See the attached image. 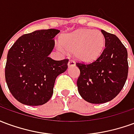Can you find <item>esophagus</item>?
Instances as JSON below:
<instances>
[{
	"label": "esophagus",
	"mask_w": 134,
	"mask_h": 134,
	"mask_svg": "<svg viewBox=\"0 0 134 134\" xmlns=\"http://www.w3.org/2000/svg\"><path fill=\"white\" fill-rule=\"evenodd\" d=\"M75 65V61H73V60H70L69 62H68V67H74Z\"/></svg>",
	"instance_id": "34e87169"
}]
</instances>
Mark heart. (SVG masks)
Listing matches in <instances>:
<instances>
[{"label": "heart", "instance_id": "b5f03b06", "mask_svg": "<svg viewBox=\"0 0 134 134\" xmlns=\"http://www.w3.org/2000/svg\"><path fill=\"white\" fill-rule=\"evenodd\" d=\"M105 37L99 30L83 29L61 36L60 43L57 44L59 50L65 53L73 52L77 60L93 62L101 55L105 47Z\"/></svg>", "mask_w": 134, "mask_h": 134}]
</instances>
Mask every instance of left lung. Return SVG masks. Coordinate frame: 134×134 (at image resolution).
<instances>
[{"mask_svg": "<svg viewBox=\"0 0 134 134\" xmlns=\"http://www.w3.org/2000/svg\"><path fill=\"white\" fill-rule=\"evenodd\" d=\"M101 32L105 40L101 55L90 64H76L80 71L77 81L79 93L85 100L94 104L106 103L118 96L129 70L126 47L115 35Z\"/></svg>", "mask_w": 134, "mask_h": 134, "instance_id": "obj_1", "label": "left lung"}]
</instances>
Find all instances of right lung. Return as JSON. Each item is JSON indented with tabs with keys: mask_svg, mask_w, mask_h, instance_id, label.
<instances>
[{
	"mask_svg": "<svg viewBox=\"0 0 134 134\" xmlns=\"http://www.w3.org/2000/svg\"><path fill=\"white\" fill-rule=\"evenodd\" d=\"M54 29L21 36L7 55L5 77L12 96L21 103L41 105L49 100L57 77L67 69L68 59L49 57L54 47Z\"/></svg>",
	"mask_w": 134,
	"mask_h": 134,
	"instance_id": "obj_1",
	"label": "right lung"
}]
</instances>
